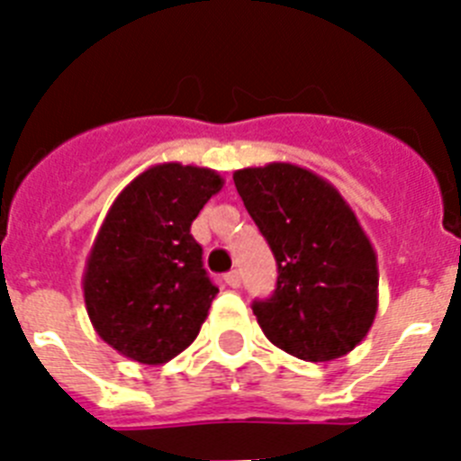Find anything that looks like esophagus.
<instances>
[{"label": "esophagus", "instance_id": "obj_1", "mask_svg": "<svg viewBox=\"0 0 461 461\" xmlns=\"http://www.w3.org/2000/svg\"><path fill=\"white\" fill-rule=\"evenodd\" d=\"M223 279H226V284L230 288H240V284H242V279H240V272L238 270H233V272H228L226 276H223Z\"/></svg>", "mask_w": 461, "mask_h": 461}]
</instances>
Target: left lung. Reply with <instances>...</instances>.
<instances>
[{"mask_svg":"<svg viewBox=\"0 0 461 461\" xmlns=\"http://www.w3.org/2000/svg\"><path fill=\"white\" fill-rule=\"evenodd\" d=\"M233 180L279 270L275 295L251 307L260 330L300 360L351 353L378 309L376 251L356 212L321 175L286 161Z\"/></svg>","mask_w":461,"mask_h":461,"instance_id":"8db88e82","label":"left lung"}]
</instances>
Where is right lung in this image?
Returning a JSON list of instances; mask_svg holds the SVG:
<instances>
[{
	"mask_svg": "<svg viewBox=\"0 0 461 461\" xmlns=\"http://www.w3.org/2000/svg\"><path fill=\"white\" fill-rule=\"evenodd\" d=\"M223 177L177 161L149 166L110 205L83 275L96 335L140 365H164L198 337L219 288L191 223Z\"/></svg>",
	"mask_w": 461,
	"mask_h": 461,
	"instance_id": "obj_1",
	"label": "right lung"
}]
</instances>
